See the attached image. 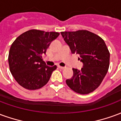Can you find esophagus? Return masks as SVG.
<instances>
[{
    "instance_id": "esophagus-1",
    "label": "esophagus",
    "mask_w": 121,
    "mask_h": 121,
    "mask_svg": "<svg viewBox=\"0 0 121 121\" xmlns=\"http://www.w3.org/2000/svg\"><path fill=\"white\" fill-rule=\"evenodd\" d=\"M58 68L61 69H65V67H62V66L58 65Z\"/></svg>"
}]
</instances>
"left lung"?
<instances>
[{
	"instance_id": "left-lung-1",
	"label": "left lung",
	"mask_w": 121,
	"mask_h": 121,
	"mask_svg": "<svg viewBox=\"0 0 121 121\" xmlns=\"http://www.w3.org/2000/svg\"><path fill=\"white\" fill-rule=\"evenodd\" d=\"M61 34L72 53L79 54L84 63L80 71L73 69V76L66 84L77 93H90L99 87L108 71L109 52L106 45L100 36L88 30Z\"/></svg>"
}]
</instances>
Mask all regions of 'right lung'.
Returning <instances> with one entry per match:
<instances>
[{
	"mask_svg": "<svg viewBox=\"0 0 121 121\" xmlns=\"http://www.w3.org/2000/svg\"><path fill=\"white\" fill-rule=\"evenodd\" d=\"M59 35L58 32L33 29L24 32L13 41L8 63L11 73L20 86L35 90L47 84L57 66L47 65L42 55Z\"/></svg>",
	"mask_w": 121,
	"mask_h": 121,
	"instance_id": "1",
	"label": "right lung"
}]
</instances>
